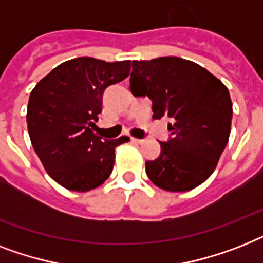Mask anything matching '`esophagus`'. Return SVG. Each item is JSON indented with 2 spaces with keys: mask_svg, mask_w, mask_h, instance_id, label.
<instances>
[{
  "mask_svg": "<svg viewBox=\"0 0 263 263\" xmlns=\"http://www.w3.org/2000/svg\"><path fill=\"white\" fill-rule=\"evenodd\" d=\"M131 142L136 143V144H142V143H144V140H143V139H138V138H131Z\"/></svg>",
  "mask_w": 263,
  "mask_h": 263,
  "instance_id": "esophagus-1",
  "label": "esophagus"
}]
</instances>
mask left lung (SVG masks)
<instances>
[{
    "label": "left lung",
    "mask_w": 263,
    "mask_h": 263,
    "mask_svg": "<svg viewBox=\"0 0 263 263\" xmlns=\"http://www.w3.org/2000/svg\"><path fill=\"white\" fill-rule=\"evenodd\" d=\"M131 91L153 101V117L170 119V139L146 162L151 182L167 192L201 185L216 168L231 132L232 102L220 80L177 57L132 62Z\"/></svg>",
    "instance_id": "8db88e82"
}]
</instances>
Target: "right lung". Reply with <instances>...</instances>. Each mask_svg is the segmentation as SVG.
Returning a JSON list of instances; mask_svg holds the SVG:
<instances>
[{"label": "right lung", "mask_w": 263, "mask_h": 263, "mask_svg": "<svg viewBox=\"0 0 263 263\" xmlns=\"http://www.w3.org/2000/svg\"><path fill=\"white\" fill-rule=\"evenodd\" d=\"M131 61L81 57L63 62L37 82L27 110L35 153L54 181L72 192L96 189L108 180L115 148L128 136L102 139L93 132L106 87L129 76Z\"/></svg>", "instance_id": "right-lung-1"}]
</instances>
